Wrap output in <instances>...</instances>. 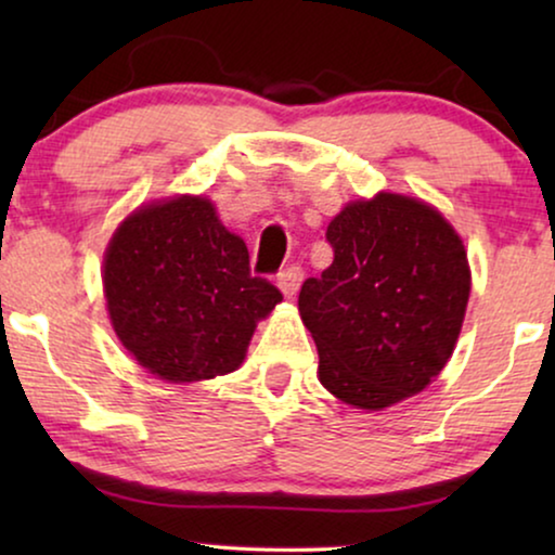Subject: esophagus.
Instances as JSON below:
<instances>
[{
    "label": "esophagus",
    "mask_w": 555,
    "mask_h": 555,
    "mask_svg": "<svg viewBox=\"0 0 555 555\" xmlns=\"http://www.w3.org/2000/svg\"><path fill=\"white\" fill-rule=\"evenodd\" d=\"M300 283H302V270L295 268V264L293 268H285L278 275V287L283 291L285 298H293V295L300 291Z\"/></svg>",
    "instance_id": "1"
}]
</instances>
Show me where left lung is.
I'll return each mask as SVG.
<instances>
[{"instance_id": "1", "label": "left lung", "mask_w": 555, "mask_h": 555, "mask_svg": "<svg viewBox=\"0 0 555 555\" xmlns=\"http://www.w3.org/2000/svg\"><path fill=\"white\" fill-rule=\"evenodd\" d=\"M325 240L333 262L300 287L318 378L356 409L427 389L450 361L469 298L460 234L435 207L382 192L346 204Z\"/></svg>"}]
</instances>
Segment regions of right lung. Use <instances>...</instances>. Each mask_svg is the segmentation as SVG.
<instances>
[{"mask_svg":"<svg viewBox=\"0 0 555 555\" xmlns=\"http://www.w3.org/2000/svg\"><path fill=\"white\" fill-rule=\"evenodd\" d=\"M113 331L171 384L230 374L283 293L249 272L247 245L204 196L154 202L124 219L103 260Z\"/></svg>","mask_w":555,"mask_h":555,"instance_id":"right-lung-1","label":"right lung"}]
</instances>
